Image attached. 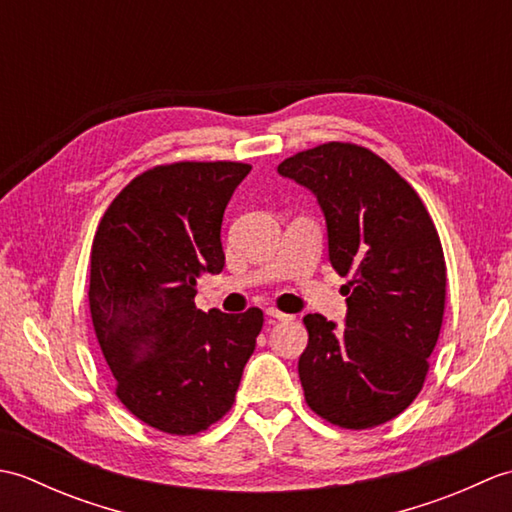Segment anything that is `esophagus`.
I'll use <instances>...</instances> for the list:
<instances>
[{
  "label": "esophagus",
  "mask_w": 512,
  "mask_h": 512,
  "mask_svg": "<svg viewBox=\"0 0 512 512\" xmlns=\"http://www.w3.org/2000/svg\"><path fill=\"white\" fill-rule=\"evenodd\" d=\"M266 314L273 321H290L292 319V314H286V312H281V310H277V308H268L266 310Z\"/></svg>",
  "instance_id": "esophagus-1"
}]
</instances>
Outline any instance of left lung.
I'll use <instances>...</instances> for the list:
<instances>
[{
    "instance_id": "1",
    "label": "left lung",
    "mask_w": 512,
    "mask_h": 512,
    "mask_svg": "<svg viewBox=\"0 0 512 512\" xmlns=\"http://www.w3.org/2000/svg\"><path fill=\"white\" fill-rule=\"evenodd\" d=\"M317 198L330 264L343 286L345 325L306 314L299 358L306 402L345 429L396 418L420 394L438 343L447 266L418 193L365 147L319 145L277 167Z\"/></svg>"
}]
</instances>
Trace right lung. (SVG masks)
Listing matches in <instances>:
<instances>
[{"label": "right lung", "instance_id": "right-lung-1", "mask_svg": "<svg viewBox=\"0 0 512 512\" xmlns=\"http://www.w3.org/2000/svg\"><path fill=\"white\" fill-rule=\"evenodd\" d=\"M242 162H176L140 173L94 235L90 312L116 396L149 427L191 436L231 409L264 314L195 308L224 268L222 220Z\"/></svg>", "mask_w": 512, "mask_h": 512}]
</instances>
